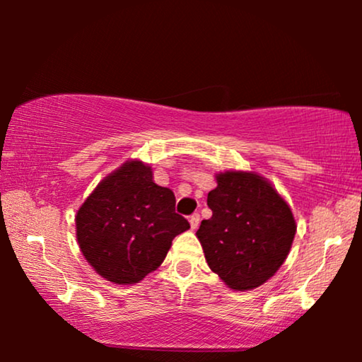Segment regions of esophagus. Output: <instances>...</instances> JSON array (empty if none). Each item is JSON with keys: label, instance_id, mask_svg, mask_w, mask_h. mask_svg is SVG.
Masks as SVG:
<instances>
[{"label": "esophagus", "instance_id": "34e87169", "mask_svg": "<svg viewBox=\"0 0 362 362\" xmlns=\"http://www.w3.org/2000/svg\"><path fill=\"white\" fill-rule=\"evenodd\" d=\"M199 221H201V216L194 212V214L189 216V224H191V229H197V226H199Z\"/></svg>", "mask_w": 362, "mask_h": 362}]
</instances>
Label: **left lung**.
Here are the masks:
<instances>
[{
    "label": "left lung",
    "instance_id": "1",
    "mask_svg": "<svg viewBox=\"0 0 362 362\" xmlns=\"http://www.w3.org/2000/svg\"><path fill=\"white\" fill-rule=\"evenodd\" d=\"M207 206L212 217L201 222L196 235L211 270L239 291L274 276L288 255L296 226L270 182L254 173H221Z\"/></svg>",
    "mask_w": 362,
    "mask_h": 362
}]
</instances>
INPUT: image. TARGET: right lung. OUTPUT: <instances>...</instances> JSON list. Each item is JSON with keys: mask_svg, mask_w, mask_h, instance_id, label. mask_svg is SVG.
I'll list each match as a JSON object with an SVG mask.
<instances>
[{"mask_svg": "<svg viewBox=\"0 0 362 362\" xmlns=\"http://www.w3.org/2000/svg\"><path fill=\"white\" fill-rule=\"evenodd\" d=\"M175 206L173 191L153 181L150 166L128 161L77 211L78 247L103 279L136 284L161 265L173 239L189 229Z\"/></svg>", "mask_w": 362, "mask_h": 362, "instance_id": "right-lung-1", "label": "right lung"}]
</instances>
